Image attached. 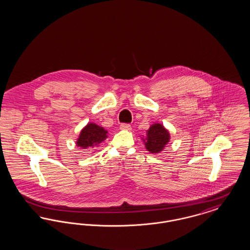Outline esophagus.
<instances>
[{
	"label": "esophagus",
	"instance_id": "obj_1",
	"mask_svg": "<svg viewBox=\"0 0 250 250\" xmlns=\"http://www.w3.org/2000/svg\"><path fill=\"white\" fill-rule=\"evenodd\" d=\"M120 128L121 129H124V130H130L131 125L129 124H122L120 125Z\"/></svg>",
	"mask_w": 250,
	"mask_h": 250
}]
</instances>
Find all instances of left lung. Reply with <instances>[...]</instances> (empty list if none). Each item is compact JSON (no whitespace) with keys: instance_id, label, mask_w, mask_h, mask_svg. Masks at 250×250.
<instances>
[{"instance_id":"8db88e82","label":"left lung","mask_w":250,"mask_h":250,"mask_svg":"<svg viewBox=\"0 0 250 250\" xmlns=\"http://www.w3.org/2000/svg\"><path fill=\"white\" fill-rule=\"evenodd\" d=\"M169 142V133L160 124H154L147 130V138L144 140L146 149L152 154L161 152Z\"/></svg>"}]
</instances>
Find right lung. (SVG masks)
I'll return each mask as SVG.
<instances>
[{"label":"right lung","instance_id":"obj_1","mask_svg":"<svg viewBox=\"0 0 250 250\" xmlns=\"http://www.w3.org/2000/svg\"><path fill=\"white\" fill-rule=\"evenodd\" d=\"M107 131L103 127L90 123L81 132L77 141V146L87 149L89 147H95L107 139Z\"/></svg>","mask_w":250,"mask_h":250}]
</instances>
